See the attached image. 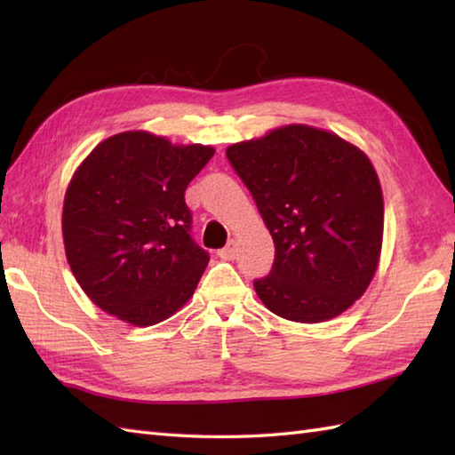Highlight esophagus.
<instances>
[{"instance_id": "esophagus-1", "label": "esophagus", "mask_w": 455, "mask_h": 455, "mask_svg": "<svg viewBox=\"0 0 455 455\" xmlns=\"http://www.w3.org/2000/svg\"><path fill=\"white\" fill-rule=\"evenodd\" d=\"M219 258L220 259H235L236 258V243H230L228 246H225L222 250H219Z\"/></svg>"}]
</instances>
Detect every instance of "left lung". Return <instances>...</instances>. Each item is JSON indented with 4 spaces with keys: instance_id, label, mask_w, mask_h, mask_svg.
Wrapping results in <instances>:
<instances>
[{
    "instance_id": "left-lung-1",
    "label": "left lung",
    "mask_w": 455,
    "mask_h": 455,
    "mask_svg": "<svg viewBox=\"0 0 455 455\" xmlns=\"http://www.w3.org/2000/svg\"><path fill=\"white\" fill-rule=\"evenodd\" d=\"M227 156L275 244L272 272L254 282L259 301L303 324L347 311L370 287L383 244V191L367 154L293 123L230 144Z\"/></svg>"
}]
</instances>
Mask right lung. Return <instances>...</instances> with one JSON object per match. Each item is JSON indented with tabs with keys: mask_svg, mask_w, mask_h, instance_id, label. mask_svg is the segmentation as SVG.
<instances>
[{
	"mask_svg": "<svg viewBox=\"0 0 455 455\" xmlns=\"http://www.w3.org/2000/svg\"><path fill=\"white\" fill-rule=\"evenodd\" d=\"M215 148L148 131L101 140L76 168L62 205L66 259L101 311L132 326L166 321L209 264L183 199Z\"/></svg>",
	"mask_w": 455,
	"mask_h": 455,
	"instance_id": "1",
	"label": "right lung"
}]
</instances>
